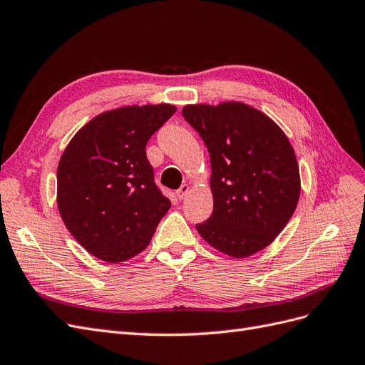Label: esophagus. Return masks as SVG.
<instances>
[{
    "label": "esophagus",
    "instance_id": "34e87169",
    "mask_svg": "<svg viewBox=\"0 0 365 365\" xmlns=\"http://www.w3.org/2000/svg\"><path fill=\"white\" fill-rule=\"evenodd\" d=\"M190 190V185L189 184H182L178 190H176V196H178V200H184Z\"/></svg>",
    "mask_w": 365,
    "mask_h": 365
}]
</instances>
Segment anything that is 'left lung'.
Returning a JSON list of instances; mask_svg holds the SVG:
<instances>
[{
  "label": "left lung",
  "mask_w": 365,
  "mask_h": 365,
  "mask_svg": "<svg viewBox=\"0 0 365 365\" xmlns=\"http://www.w3.org/2000/svg\"><path fill=\"white\" fill-rule=\"evenodd\" d=\"M182 117L210 153L213 213L201 237L230 257L268 247L294 215L300 172L294 148L267 114L242 102L187 105Z\"/></svg>",
  "instance_id": "8db88e82"
}]
</instances>
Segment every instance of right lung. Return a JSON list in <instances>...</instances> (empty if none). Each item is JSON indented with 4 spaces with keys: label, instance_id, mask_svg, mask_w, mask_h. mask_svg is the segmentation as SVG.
<instances>
[{
    "label": "right lung",
    "instance_id": "add662e5",
    "mask_svg": "<svg viewBox=\"0 0 365 365\" xmlns=\"http://www.w3.org/2000/svg\"><path fill=\"white\" fill-rule=\"evenodd\" d=\"M176 111L123 106L77 130L58 165V208L73 237L97 259L125 262L146 250L170 208L153 181L149 138Z\"/></svg>",
    "mask_w": 365,
    "mask_h": 365
}]
</instances>
